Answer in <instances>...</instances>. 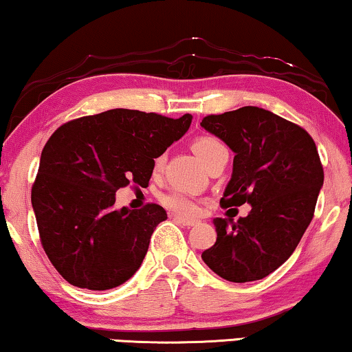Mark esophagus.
<instances>
[{
	"mask_svg": "<svg viewBox=\"0 0 352 352\" xmlns=\"http://www.w3.org/2000/svg\"><path fill=\"white\" fill-rule=\"evenodd\" d=\"M174 220H177L178 223L183 225L185 228H191V226H195L197 223V221H195V220H186V219H182V217H175Z\"/></svg>",
	"mask_w": 352,
	"mask_h": 352,
	"instance_id": "34e87169",
	"label": "esophagus"
}]
</instances>
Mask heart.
Returning a JSON list of instances; mask_svg holds the SVG:
<instances>
[{"label":"heart","instance_id":"obj_1","mask_svg":"<svg viewBox=\"0 0 352 352\" xmlns=\"http://www.w3.org/2000/svg\"><path fill=\"white\" fill-rule=\"evenodd\" d=\"M192 148H195L196 155L199 156V160L204 162L206 167L209 166L217 156L226 151V146L215 137L196 138L195 143H192ZM162 162H164V156L157 157L156 167L162 166ZM161 202L162 206L167 207V209L172 212H175L177 215L188 217V219H192V217H196L201 212V204L196 197H192L191 195H186V192L178 191V190L162 195Z\"/></svg>","mask_w":352,"mask_h":352}]
</instances>
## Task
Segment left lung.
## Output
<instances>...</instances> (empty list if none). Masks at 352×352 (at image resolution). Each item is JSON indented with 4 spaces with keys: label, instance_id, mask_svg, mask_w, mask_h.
<instances>
[{
    "label": "left lung",
    "instance_id": "8db88e82",
    "mask_svg": "<svg viewBox=\"0 0 352 352\" xmlns=\"http://www.w3.org/2000/svg\"><path fill=\"white\" fill-rule=\"evenodd\" d=\"M201 126L236 155L221 207L252 206L237 221L214 219L217 241L202 260L230 282L263 279L289 260L313 220L324 185L318 148L305 129L258 107L206 116Z\"/></svg>",
    "mask_w": 352,
    "mask_h": 352
}]
</instances>
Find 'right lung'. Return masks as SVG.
Instances as JSON below:
<instances>
[{
  "mask_svg": "<svg viewBox=\"0 0 352 352\" xmlns=\"http://www.w3.org/2000/svg\"><path fill=\"white\" fill-rule=\"evenodd\" d=\"M191 120L115 108L52 133L32 206L43 249L63 279L79 289L110 290L137 273L167 214L157 204L116 209V191L132 182L148 186L155 160L185 135Z\"/></svg>",
  "mask_w": 352,
  "mask_h": 352,
  "instance_id": "add662e5",
  "label": "right lung"
}]
</instances>
